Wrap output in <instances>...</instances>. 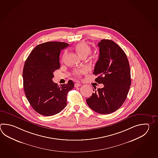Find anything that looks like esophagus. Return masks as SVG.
<instances>
[{
  "mask_svg": "<svg viewBox=\"0 0 158 158\" xmlns=\"http://www.w3.org/2000/svg\"><path fill=\"white\" fill-rule=\"evenodd\" d=\"M81 83H75V85H74V86H75V87H76V88L81 87Z\"/></svg>",
  "mask_w": 158,
  "mask_h": 158,
  "instance_id": "1",
  "label": "esophagus"
}]
</instances>
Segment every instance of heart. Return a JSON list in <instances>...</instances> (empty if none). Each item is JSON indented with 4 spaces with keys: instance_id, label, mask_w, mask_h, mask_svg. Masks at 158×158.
Here are the masks:
<instances>
[{
    "instance_id": "1",
    "label": "heart",
    "mask_w": 158,
    "mask_h": 158,
    "mask_svg": "<svg viewBox=\"0 0 158 158\" xmlns=\"http://www.w3.org/2000/svg\"><path fill=\"white\" fill-rule=\"evenodd\" d=\"M75 48L76 51L77 52V53L83 58L86 57L88 55H89L92 51V49L90 48V46L88 45L86 43L83 42L77 43V44L75 45ZM65 55L66 53H64V56ZM87 73H88V69L85 68L76 69H74L73 71V74L77 77H81V75L87 74Z\"/></svg>"
}]
</instances>
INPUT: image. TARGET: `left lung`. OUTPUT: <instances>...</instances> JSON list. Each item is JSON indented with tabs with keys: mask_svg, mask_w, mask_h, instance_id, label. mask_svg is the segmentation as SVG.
Listing matches in <instances>:
<instances>
[{
	"mask_svg": "<svg viewBox=\"0 0 158 158\" xmlns=\"http://www.w3.org/2000/svg\"><path fill=\"white\" fill-rule=\"evenodd\" d=\"M98 46L100 55L94 74L98 76L95 81L104 87L95 90L86 102L95 112L108 114L119 109L126 101L131 84V70L125 52L115 42L103 39Z\"/></svg>",
	"mask_w": 158,
	"mask_h": 158,
	"instance_id": "1",
	"label": "left lung"
}]
</instances>
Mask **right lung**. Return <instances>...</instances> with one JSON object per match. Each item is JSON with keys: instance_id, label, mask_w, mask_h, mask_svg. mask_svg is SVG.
Wrapping results in <instances>:
<instances>
[{"instance_id": "obj_1", "label": "right lung", "mask_w": 158, "mask_h": 158, "mask_svg": "<svg viewBox=\"0 0 158 158\" xmlns=\"http://www.w3.org/2000/svg\"><path fill=\"white\" fill-rule=\"evenodd\" d=\"M69 44L48 42L37 45L31 52L23 69L25 94L36 112L52 116L61 112L67 105V94L74 87L73 81L61 86L55 83L53 73L60 68V54Z\"/></svg>"}]
</instances>
